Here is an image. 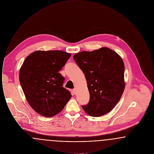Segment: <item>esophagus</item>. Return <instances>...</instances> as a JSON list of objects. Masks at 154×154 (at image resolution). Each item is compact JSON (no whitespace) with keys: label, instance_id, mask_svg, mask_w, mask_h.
Here are the masks:
<instances>
[{"label":"esophagus","instance_id":"34e87169","mask_svg":"<svg viewBox=\"0 0 154 154\" xmlns=\"http://www.w3.org/2000/svg\"><path fill=\"white\" fill-rule=\"evenodd\" d=\"M72 92H73V95H75V94H77V89H76L75 88H74V89H73Z\"/></svg>","mask_w":154,"mask_h":154}]
</instances>
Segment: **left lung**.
Returning a JSON list of instances; mask_svg holds the SVG:
<instances>
[{
	"label": "left lung",
	"instance_id": "1",
	"mask_svg": "<svg viewBox=\"0 0 154 154\" xmlns=\"http://www.w3.org/2000/svg\"><path fill=\"white\" fill-rule=\"evenodd\" d=\"M74 60L85 74L89 102L82 106L90 116L100 117L116 106L124 91L125 66L122 59L107 47L75 54Z\"/></svg>",
	"mask_w": 154,
	"mask_h": 154
}]
</instances>
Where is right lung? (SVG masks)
I'll use <instances>...</instances> for the list:
<instances>
[{
    "label": "right lung",
    "mask_w": 154,
    "mask_h": 154,
    "mask_svg": "<svg viewBox=\"0 0 154 154\" xmlns=\"http://www.w3.org/2000/svg\"><path fill=\"white\" fill-rule=\"evenodd\" d=\"M71 54L59 50L37 51L25 59L19 79L26 100L38 114L51 117L60 112L72 97L63 87L59 72Z\"/></svg>",
    "instance_id": "1"
}]
</instances>
